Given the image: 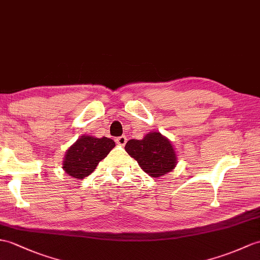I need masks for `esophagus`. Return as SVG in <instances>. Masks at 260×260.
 Listing matches in <instances>:
<instances>
[{"label":"esophagus","mask_w":260,"mask_h":260,"mask_svg":"<svg viewBox=\"0 0 260 260\" xmlns=\"http://www.w3.org/2000/svg\"><path fill=\"white\" fill-rule=\"evenodd\" d=\"M115 142L117 145H119V146H125L126 142H127V138H126V136H119L116 138Z\"/></svg>","instance_id":"34e87169"}]
</instances>
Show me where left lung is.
<instances>
[{"instance_id": "8db88e82", "label": "left lung", "mask_w": 260, "mask_h": 260, "mask_svg": "<svg viewBox=\"0 0 260 260\" xmlns=\"http://www.w3.org/2000/svg\"><path fill=\"white\" fill-rule=\"evenodd\" d=\"M125 150L137 160L145 173L155 178L171 172L176 165V155L171 142L157 132L149 133L143 140L128 141Z\"/></svg>"}]
</instances>
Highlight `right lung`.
I'll list each match as a JSON object with an SVG mask.
<instances>
[{"label":"right lung","mask_w":260,"mask_h":260,"mask_svg":"<svg viewBox=\"0 0 260 260\" xmlns=\"http://www.w3.org/2000/svg\"><path fill=\"white\" fill-rule=\"evenodd\" d=\"M114 146L115 142L111 138L82 136L68 149L63 164L65 173L78 179L88 176Z\"/></svg>","instance_id":"obj_1"}]
</instances>
